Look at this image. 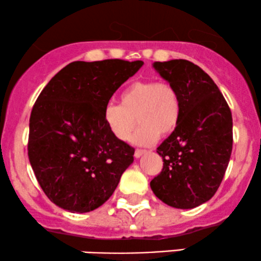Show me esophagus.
<instances>
[{"instance_id":"1","label":"esophagus","mask_w":261,"mask_h":261,"mask_svg":"<svg viewBox=\"0 0 261 261\" xmlns=\"http://www.w3.org/2000/svg\"><path fill=\"white\" fill-rule=\"evenodd\" d=\"M146 152H147V151H145V149H136V151H135V157H136V158H140L141 155L145 154Z\"/></svg>"}]
</instances>
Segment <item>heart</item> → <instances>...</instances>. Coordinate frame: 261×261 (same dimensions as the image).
<instances>
[{
  "label": "heart",
  "instance_id": "1",
  "mask_svg": "<svg viewBox=\"0 0 261 261\" xmlns=\"http://www.w3.org/2000/svg\"><path fill=\"white\" fill-rule=\"evenodd\" d=\"M120 100L121 104H108L103 113L109 131L120 141L130 139L139 121L141 126L134 135V143L153 145L160 135L172 134L180 120V95L169 82L137 81L122 91Z\"/></svg>",
  "mask_w": 261,
  "mask_h": 261
}]
</instances>
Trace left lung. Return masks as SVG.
I'll use <instances>...</instances> for the list:
<instances>
[{"instance_id":"1","label":"left lung","mask_w":261,"mask_h":261,"mask_svg":"<svg viewBox=\"0 0 261 261\" xmlns=\"http://www.w3.org/2000/svg\"><path fill=\"white\" fill-rule=\"evenodd\" d=\"M178 89L180 120L157 148L163 169L151 181L154 195L175 208L208 201L220 187L232 153V113L216 83L188 60L154 62Z\"/></svg>"}]
</instances>
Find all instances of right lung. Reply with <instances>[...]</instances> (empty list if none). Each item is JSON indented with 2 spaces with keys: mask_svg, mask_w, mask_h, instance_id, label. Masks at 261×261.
Here are the masks:
<instances>
[{
  "mask_svg": "<svg viewBox=\"0 0 261 261\" xmlns=\"http://www.w3.org/2000/svg\"><path fill=\"white\" fill-rule=\"evenodd\" d=\"M142 61L113 59L65 66L39 94L29 119L28 157L45 195L89 212L113 195L135 149L113 136L104 108Z\"/></svg>",
  "mask_w": 261,
  "mask_h": 261,
  "instance_id": "1",
  "label": "right lung"
}]
</instances>
